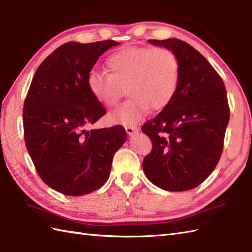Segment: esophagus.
Listing matches in <instances>:
<instances>
[{
	"instance_id": "1",
	"label": "esophagus",
	"mask_w": 252,
	"mask_h": 252,
	"mask_svg": "<svg viewBox=\"0 0 252 252\" xmlns=\"http://www.w3.org/2000/svg\"><path fill=\"white\" fill-rule=\"evenodd\" d=\"M125 129L129 135H133L134 133H136L138 131V127L135 126H126Z\"/></svg>"
}]
</instances>
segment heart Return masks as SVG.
Masks as SVG:
<instances>
[{"instance_id":"1","label":"heart","mask_w":252,"mask_h":252,"mask_svg":"<svg viewBox=\"0 0 252 252\" xmlns=\"http://www.w3.org/2000/svg\"><path fill=\"white\" fill-rule=\"evenodd\" d=\"M107 67L109 72L91 70L87 83L93 97L106 107L115 106L126 88L129 98L110 112L111 123L131 126L151 106L155 110L164 108L179 84V58L167 47L125 46L107 58Z\"/></svg>"}]
</instances>
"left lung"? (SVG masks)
<instances>
[{
    "label": "left lung",
    "mask_w": 252,
    "mask_h": 252,
    "mask_svg": "<svg viewBox=\"0 0 252 252\" xmlns=\"http://www.w3.org/2000/svg\"><path fill=\"white\" fill-rule=\"evenodd\" d=\"M148 42L175 53L180 78L173 98L142 126L153 143L143 170L160 189L189 190L201 184L221 158L229 121L226 89L210 63L186 42Z\"/></svg>",
    "instance_id": "left-lung-1"
}]
</instances>
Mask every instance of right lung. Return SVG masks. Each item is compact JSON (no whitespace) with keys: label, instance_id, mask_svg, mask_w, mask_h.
I'll return each mask as SVG.
<instances>
[{"label":"right lung","instance_id":"right-lung-1","mask_svg":"<svg viewBox=\"0 0 252 252\" xmlns=\"http://www.w3.org/2000/svg\"><path fill=\"white\" fill-rule=\"evenodd\" d=\"M118 44L67 42L42 62L27 93V151L42 181L63 195H87L103 186L126 140L121 126L88 130L106 114L90 92L88 76L98 57Z\"/></svg>","mask_w":252,"mask_h":252}]
</instances>
